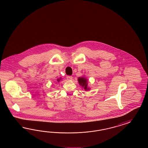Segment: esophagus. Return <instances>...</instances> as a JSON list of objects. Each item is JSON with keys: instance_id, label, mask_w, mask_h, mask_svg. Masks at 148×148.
<instances>
[{"instance_id": "1", "label": "esophagus", "mask_w": 148, "mask_h": 148, "mask_svg": "<svg viewBox=\"0 0 148 148\" xmlns=\"http://www.w3.org/2000/svg\"><path fill=\"white\" fill-rule=\"evenodd\" d=\"M66 78L68 81H71L72 79V77L71 76H67L66 77Z\"/></svg>"}]
</instances>
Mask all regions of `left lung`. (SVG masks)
Here are the masks:
<instances>
[{
  "instance_id": "1",
  "label": "left lung",
  "mask_w": 148,
  "mask_h": 148,
  "mask_svg": "<svg viewBox=\"0 0 148 148\" xmlns=\"http://www.w3.org/2000/svg\"><path fill=\"white\" fill-rule=\"evenodd\" d=\"M78 81L81 86L84 88L86 91H88L89 90V88L88 87V80L87 78H84V77H79L78 78Z\"/></svg>"
}]
</instances>
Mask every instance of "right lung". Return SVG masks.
I'll return each instance as SVG.
<instances>
[{"instance_id":"add662e5","label":"right lung","mask_w":148,"mask_h":148,"mask_svg":"<svg viewBox=\"0 0 148 148\" xmlns=\"http://www.w3.org/2000/svg\"><path fill=\"white\" fill-rule=\"evenodd\" d=\"M61 79V78H59V79H57V81L58 82H60V81Z\"/></svg>"}]
</instances>
